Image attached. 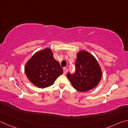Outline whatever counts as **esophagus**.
<instances>
[{"label": "esophagus", "instance_id": "esophagus-1", "mask_svg": "<svg viewBox=\"0 0 128 128\" xmlns=\"http://www.w3.org/2000/svg\"><path fill=\"white\" fill-rule=\"evenodd\" d=\"M67 72H68V70H67V68H64V75L66 74Z\"/></svg>", "mask_w": 128, "mask_h": 128}]
</instances>
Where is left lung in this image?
Listing matches in <instances>:
<instances>
[{
	"label": "left lung",
	"mask_w": 128,
	"mask_h": 128,
	"mask_svg": "<svg viewBox=\"0 0 128 128\" xmlns=\"http://www.w3.org/2000/svg\"><path fill=\"white\" fill-rule=\"evenodd\" d=\"M76 72L67 74L69 81L76 90L86 92L98 86L102 76V71L94 56L86 50L77 53Z\"/></svg>",
	"instance_id": "8db88e82"
}]
</instances>
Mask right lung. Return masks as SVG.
<instances>
[{
  "mask_svg": "<svg viewBox=\"0 0 128 128\" xmlns=\"http://www.w3.org/2000/svg\"><path fill=\"white\" fill-rule=\"evenodd\" d=\"M24 72L33 85L45 88L53 85L64 71L60 63L54 58L52 50L46 48L36 52L28 60Z\"/></svg>",
  "mask_w": 128,
  "mask_h": 128,
  "instance_id": "obj_1",
  "label": "right lung"
}]
</instances>
